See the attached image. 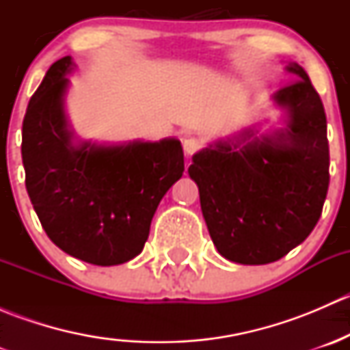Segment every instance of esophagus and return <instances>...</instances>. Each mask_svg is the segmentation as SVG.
Listing matches in <instances>:
<instances>
[{
  "label": "esophagus",
  "instance_id": "esophagus-1",
  "mask_svg": "<svg viewBox=\"0 0 350 350\" xmlns=\"http://www.w3.org/2000/svg\"><path fill=\"white\" fill-rule=\"evenodd\" d=\"M183 147H185L186 155H193L201 149V140L196 139V137H186L183 140Z\"/></svg>",
  "mask_w": 350,
  "mask_h": 350
}]
</instances>
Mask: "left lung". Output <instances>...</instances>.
I'll return each instance as SVG.
<instances>
[{
    "mask_svg": "<svg viewBox=\"0 0 350 350\" xmlns=\"http://www.w3.org/2000/svg\"><path fill=\"white\" fill-rule=\"evenodd\" d=\"M286 70L298 79L273 96L288 111L286 129L260 139L245 130L215 142L193 155L188 169L211 241L232 262L259 266L284 257L312 234L325 203V109L301 66Z\"/></svg>",
    "mask_w": 350,
    "mask_h": 350,
    "instance_id": "8db88e82",
    "label": "left lung"
}]
</instances>
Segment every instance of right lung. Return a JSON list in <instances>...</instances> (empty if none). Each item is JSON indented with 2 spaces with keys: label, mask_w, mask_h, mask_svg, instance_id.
Masks as SVG:
<instances>
[{
  "label": "right lung",
  "mask_w": 350,
  "mask_h": 350,
  "mask_svg": "<svg viewBox=\"0 0 350 350\" xmlns=\"http://www.w3.org/2000/svg\"><path fill=\"white\" fill-rule=\"evenodd\" d=\"M69 55L51 66L23 118L25 185L52 242L94 266L142 252L162 196L185 171L178 139L122 146L72 144L64 93Z\"/></svg>",
  "instance_id": "1"
}]
</instances>
